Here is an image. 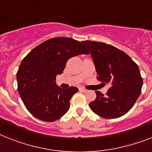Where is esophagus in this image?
Returning <instances> with one entry per match:
<instances>
[{"label":"esophagus","mask_w":152,"mask_h":152,"mask_svg":"<svg viewBox=\"0 0 152 152\" xmlns=\"http://www.w3.org/2000/svg\"><path fill=\"white\" fill-rule=\"evenodd\" d=\"M80 91H81V92H87L88 90L86 89V88H80Z\"/></svg>","instance_id":"obj_1"}]
</instances>
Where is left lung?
Segmentation results:
<instances>
[{"instance_id":"obj_1","label":"left lung","mask_w":152,"mask_h":152,"mask_svg":"<svg viewBox=\"0 0 152 152\" xmlns=\"http://www.w3.org/2000/svg\"><path fill=\"white\" fill-rule=\"evenodd\" d=\"M89 50L99 77L110 84L106 94L96 91V99L89 107L102 118L124 116L134 106L141 92L143 79L136 63L124 51L102 42L82 41Z\"/></svg>"}]
</instances>
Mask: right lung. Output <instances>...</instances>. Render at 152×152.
I'll use <instances>...</instances> for the list:
<instances>
[{"label": "right lung", "mask_w": 152, "mask_h": 152, "mask_svg": "<svg viewBox=\"0 0 152 152\" xmlns=\"http://www.w3.org/2000/svg\"><path fill=\"white\" fill-rule=\"evenodd\" d=\"M80 54H88L81 42L56 37L42 42L25 56L16 75L18 91L32 116L53 122L68 111L70 100L78 88L63 89L56 85V77L63 73L69 59Z\"/></svg>", "instance_id": "1"}]
</instances>
